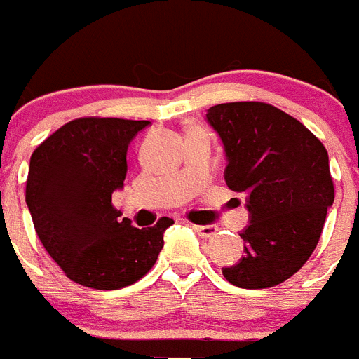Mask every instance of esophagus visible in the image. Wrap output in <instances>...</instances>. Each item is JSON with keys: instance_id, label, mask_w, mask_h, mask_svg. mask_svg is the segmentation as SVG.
<instances>
[{"instance_id": "obj_1", "label": "esophagus", "mask_w": 359, "mask_h": 359, "mask_svg": "<svg viewBox=\"0 0 359 359\" xmlns=\"http://www.w3.org/2000/svg\"><path fill=\"white\" fill-rule=\"evenodd\" d=\"M192 228L196 230V233H199V236L205 237V239L214 237L215 233H217V226H214V224H194Z\"/></svg>"}]
</instances>
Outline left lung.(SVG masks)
<instances>
[{"instance_id":"1","label":"left lung","mask_w":359,"mask_h":359,"mask_svg":"<svg viewBox=\"0 0 359 359\" xmlns=\"http://www.w3.org/2000/svg\"><path fill=\"white\" fill-rule=\"evenodd\" d=\"M207 120L224 145V182L246 194L244 257L223 275L244 290L287 280L315 252L334 201L329 156L304 123L264 102L212 106Z\"/></svg>"}]
</instances>
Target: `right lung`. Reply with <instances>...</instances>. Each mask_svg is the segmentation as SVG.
I'll return each instance as SVG.
<instances>
[{"instance_id": "right-lung-1", "label": "right lung", "mask_w": 359, "mask_h": 359, "mask_svg": "<svg viewBox=\"0 0 359 359\" xmlns=\"http://www.w3.org/2000/svg\"><path fill=\"white\" fill-rule=\"evenodd\" d=\"M147 120L86 116L72 120L32 152L27 205L37 237L66 277L91 290H120L154 266L163 231L120 219L111 194L128 174V147Z\"/></svg>"}]
</instances>
